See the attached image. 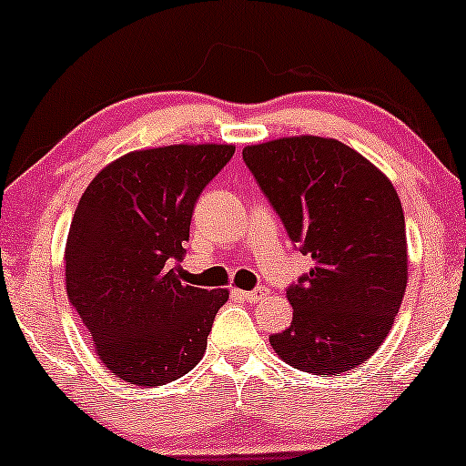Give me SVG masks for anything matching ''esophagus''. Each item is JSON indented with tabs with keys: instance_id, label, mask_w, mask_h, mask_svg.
I'll use <instances>...</instances> for the list:
<instances>
[{
	"instance_id": "esophagus-1",
	"label": "esophagus",
	"mask_w": 466,
	"mask_h": 466,
	"mask_svg": "<svg viewBox=\"0 0 466 466\" xmlns=\"http://www.w3.org/2000/svg\"><path fill=\"white\" fill-rule=\"evenodd\" d=\"M267 295H268V290L265 287H258L254 290H243V293H240V297H243L245 301H249V304H258V301L265 299Z\"/></svg>"
}]
</instances>
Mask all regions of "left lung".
I'll use <instances>...</instances> for the list:
<instances>
[{"label":"left lung","mask_w":466,"mask_h":466,"mask_svg":"<svg viewBox=\"0 0 466 466\" xmlns=\"http://www.w3.org/2000/svg\"><path fill=\"white\" fill-rule=\"evenodd\" d=\"M243 160L315 267L289 287L293 321L268 336L290 367L345 373L384 343L408 284L406 221L390 179L336 138L248 145Z\"/></svg>","instance_id":"1"}]
</instances>
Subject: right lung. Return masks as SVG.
Returning <instances> with one entry per match:
<instances>
[{"label": "right lung", "mask_w": 466, "mask_h": 466, "mask_svg": "<svg viewBox=\"0 0 466 466\" xmlns=\"http://www.w3.org/2000/svg\"><path fill=\"white\" fill-rule=\"evenodd\" d=\"M234 145L138 149L104 167L71 218L65 248L66 295L95 354L134 386H162L204 358L226 289L182 284L190 217Z\"/></svg>", "instance_id": "1"}]
</instances>
